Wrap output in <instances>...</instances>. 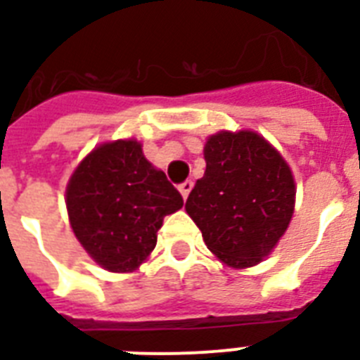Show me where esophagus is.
<instances>
[{
    "label": "esophagus",
    "instance_id": "34e87169",
    "mask_svg": "<svg viewBox=\"0 0 360 360\" xmlns=\"http://www.w3.org/2000/svg\"><path fill=\"white\" fill-rule=\"evenodd\" d=\"M180 193H182V197L184 199H188V195L191 193V189H193V182H191V180H186V182L184 184H180Z\"/></svg>",
    "mask_w": 360,
    "mask_h": 360
}]
</instances>
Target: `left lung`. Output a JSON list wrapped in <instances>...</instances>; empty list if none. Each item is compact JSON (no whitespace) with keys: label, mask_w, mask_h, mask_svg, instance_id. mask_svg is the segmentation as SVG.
Segmentation results:
<instances>
[{"label":"left lung","mask_w":360,"mask_h":360,"mask_svg":"<svg viewBox=\"0 0 360 360\" xmlns=\"http://www.w3.org/2000/svg\"><path fill=\"white\" fill-rule=\"evenodd\" d=\"M205 176L186 210L219 261L248 269L263 261L289 227L295 180L280 152L255 131H219L205 144Z\"/></svg>","instance_id":"obj_1"}]
</instances>
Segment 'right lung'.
Here are the masks:
<instances>
[{
  "label": "right lung",
  "mask_w": 360,
  "mask_h": 360,
  "mask_svg": "<svg viewBox=\"0 0 360 360\" xmlns=\"http://www.w3.org/2000/svg\"><path fill=\"white\" fill-rule=\"evenodd\" d=\"M75 236L99 266L133 272L158 242L163 218L184 206L182 195L142 154L141 142H105L91 150L67 184Z\"/></svg>",
  "instance_id": "add662e5"
}]
</instances>
